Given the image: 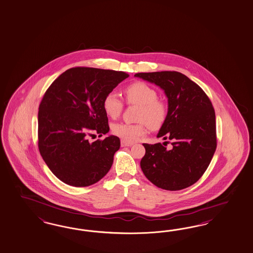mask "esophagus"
Wrapping results in <instances>:
<instances>
[{"instance_id":"1","label":"esophagus","mask_w":253,"mask_h":253,"mask_svg":"<svg viewBox=\"0 0 253 253\" xmlns=\"http://www.w3.org/2000/svg\"><path fill=\"white\" fill-rule=\"evenodd\" d=\"M122 147H131L133 145V143H131V142H127V141H125V140H122Z\"/></svg>"}]
</instances>
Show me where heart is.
I'll list each match as a JSON object with an SVG mask.
<instances>
[{
    "instance_id": "1",
    "label": "heart",
    "mask_w": 253,
    "mask_h": 253,
    "mask_svg": "<svg viewBox=\"0 0 253 253\" xmlns=\"http://www.w3.org/2000/svg\"><path fill=\"white\" fill-rule=\"evenodd\" d=\"M124 97L129 105H139L136 116V123L120 122L114 124V133L127 142H134L144 136L148 127L157 130L166 122L168 116V107L166 102L158 98L154 87L142 81H135L124 88ZM122 99L113 91L108 92L103 100V108L105 114L117 119L123 109Z\"/></svg>"
}]
</instances>
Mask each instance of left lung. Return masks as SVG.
Here are the masks:
<instances>
[{
    "instance_id": "left-lung-1",
    "label": "left lung",
    "mask_w": 253,
    "mask_h": 253,
    "mask_svg": "<svg viewBox=\"0 0 253 253\" xmlns=\"http://www.w3.org/2000/svg\"><path fill=\"white\" fill-rule=\"evenodd\" d=\"M162 87L168 98V116L157 137L171 140L143 144L140 162L146 177L158 188L179 191L197 182L217 148L216 116L212 103L195 82L175 71L134 75ZM167 146V145H166Z\"/></svg>"
}]
</instances>
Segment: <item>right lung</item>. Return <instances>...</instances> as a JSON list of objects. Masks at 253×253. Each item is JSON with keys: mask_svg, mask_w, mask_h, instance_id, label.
<instances>
[{"mask_svg": "<svg viewBox=\"0 0 253 253\" xmlns=\"http://www.w3.org/2000/svg\"><path fill=\"white\" fill-rule=\"evenodd\" d=\"M128 77L122 71L74 67L44 92L38 111V148L62 182L87 187L110 170L121 140L110 135L89 143L88 137L109 131L103 100Z\"/></svg>", "mask_w": 253, "mask_h": 253, "instance_id": "obj_1", "label": "right lung"}]
</instances>
